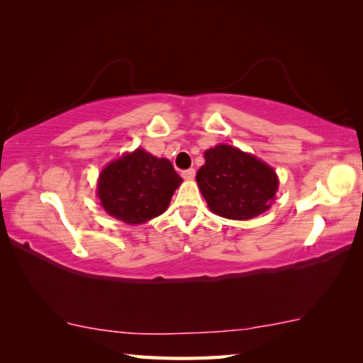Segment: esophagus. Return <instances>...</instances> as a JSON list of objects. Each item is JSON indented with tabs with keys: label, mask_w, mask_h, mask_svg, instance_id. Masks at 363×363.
Segmentation results:
<instances>
[{
	"label": "esophagus",
	"mask_w": 363,
	"mask_h": 363,
	"mask_svg": "<svg viewBox=\"0 0 363 363\" xmlns=\"http://www.w3.org/2000/svg\"><path fill=\"white\" fill-rule=\"evenodd\" d=\"M182 177L184 179H194L195 177V169L194 168H189V169H186V171H182Z\"/></svg>",
	"instance_id": "34e87169"
}]
</instances>
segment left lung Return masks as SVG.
Here are the masks:
<instances>
[{
    "instance_id": "8db88e82",
    "label": "left lung",
    "mask_w": 363,
    "mask_h": 363,
    "mask_svg": "<svg viewBox=\"0 0 363 363\" xmlns=\"http://www.w3.org/2000/svg\"><path fill=\"white\" fill-rule=\"evenodd\" d=\"M196 184L214 214L247 220L267 211L279 189L274 168L237 147L219 144L205 152Z\"/></svg>"
}]
</instances>
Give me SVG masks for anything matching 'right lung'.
Returning <instances> with one entry per match:
<instances>
[{"label": "right lung", "instance_id": "add662e5", "mask_svg": "<svg viewBox=\"0 0 363 363\" xmlns=\"http://www.w3.org/2000/svg\"><path fill=\"white\" fill-rule=\"evenodd\" d=\"M181 176L169 160L136 149L102 169L97 196L110 216L126 224H144L167 211Z\"/></svg>", "mask_w": 363, "mask_h": 363}]
</instances>
